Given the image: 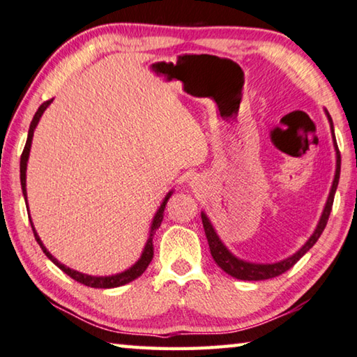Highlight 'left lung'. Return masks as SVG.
I'll return each instance as SVG.
<instances>
[{
	"label": "left lung",
	"instance_id": "1",
	"mask_svg": "<svg viewBox=\"0 0 357 357\" xmlns=\"http://www.w3.org/2000/svg\"><path fill=\"white\" fill-rule=\"evenodd\" d=\"M326 116H328L329 121V128H331V135H332V144H334V151H335V173H334V179H332V185L328 195V200H326V204L323 208V213L319 215V220L317 223L315 231L310 234V238L305 241V244L301 247L299 250H296L293 255H289L287 258L280 259V261L275 263H253V261H247V259H243L234 255V253L228 249V247L223 244V241L220 239L219 234H217L215 228L213 225V222L209 220V217L206 215L204 211H202V222H203V228L204 233H206L208 238V244L211 249V255H213L214 261L217 263L220 269L225 271L228 275L234 277V279L239 280H266V279H273V277L280 275L283 273H287L289 268L299 261V259L309 252L318 238L321 236L323 229L326 228V223H328V219L331 215V209H332V203H334V195L338 185V179H340V151H338L337 142H335V134H334V123H332L331 114L328 110L324 108Z\"/></svg>",
	"mask_w": 357,
	"mask_h": 357
}]
</instances>
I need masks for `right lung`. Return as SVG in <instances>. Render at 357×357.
I'll return each instance as SVG.
<instances>
[{"label":"right lung","mask_w":357,"mask_h":357,"mask_svg":"<svg viewBox=\"0 0 357 357\" xmlns=\"http://www.w3.org/2000/svg\"><path fill=\"white\" fill-rule=\"evenodd\" d=\"M53 102V99L47 100L42 104L38 112H36L34 118L31 121V124H29V130H28V138H26V144H25V149H23V154H22V159H20V183H22V190H23V197H25V203L28 204V193H26V167H28V159H29V151H31V143H33V137H34V130L36 128H38L39 121L42 118V114H44V112L48 108V105H50ZM173 189L167 193L164 200H162L159 209L155 211V214L153 217V222H151V227H149V233H148V239L146 243H144V247H143V252L140 258L137 259V261L130 266V268H128L126 271H123V273H118V274H112V275H89V274H83L80 273V271H75L69 268V266H66L63 263H59L58 259L52 255L50 252L47 250V247L44 245V243H42L38 231H36L34 228V223L31 220V215H29V222H31V227H33V233H34V238L36 241H38V244L40 245V249L44 250V253L47 255V258L50 259V261L55 263L59 269L63 271V273L68 274L69 277H72V279L83 283V285L86 287H91V288H116V287H123L126 285V283H129L132 280H135L140 277L144 271H146V268L151 263V259H153V255H154V249H153V238L157 229H159L160 223H162V219H164V211H165V206H167V202L170 200V197L173 195ZM29 211V208H28Z\"/></svg>","instance_id":"right-lung-1"}]
</instances>
